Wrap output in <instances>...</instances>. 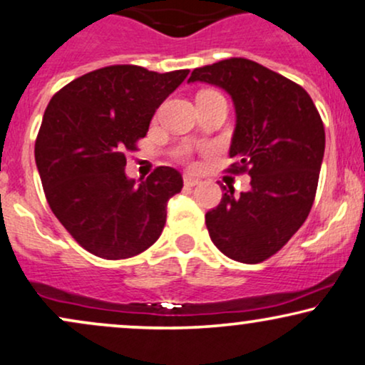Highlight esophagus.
Listing matches in <instances>:
<instances>
[{"instance_id":"1","label":"esophagus","mask_w":365,"mask_h":365,"mask_svg":"<svg viewBox=\"0 0 365 365\" xmlns=\"http://www.w3.org/2000/svg\"><path fill=\"white\" fill-rule=\"evenodd\" d=\"M183 183H185V187H195L200 183V178L194 177V175H185L183 177Z\"/></svg>"}]
</instances>
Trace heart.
<instances>
[{
	"label": "heart",
	"instance_id": "obj_1",
	"mask_svg": "<svg viewBox=\"0 0 365 365\" xmlns=\"http://www.w3.org/2000/svg\"><path fill=\"white\" fill-rule=\"evenodd\" d=\"M188 155V149L187 148H180L178 151H177V156H180V158H185Z\"/></svg>",
	"mask_w": 365,
	"mask_h": 365
}]
</instances>
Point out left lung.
I'll return each instance as SVG.
<instances>
[{
  "label": "left lung",
  "instance_id": "1",
  "mask_svg": "<svg viewBox=\"0 0 365 365\" xmlns=\"http://www.w3.org/2000/svg\"><path fill=\"white\" fill-rule=\"evenodd\" d=\"M231 96L236 112L231 173L252 177L250 190L225 195L205 214L212 243L231 260L260 263L302 226L314 202L324 155V127L304 88L243 57L192 71Z\"/></svg>",
  "mask_w": 365,
  "mask_h": 365
}]
</instances>
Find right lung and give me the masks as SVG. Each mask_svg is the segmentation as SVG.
<instances>
[{"mask_svg":"<svg viewBox=\"0 0 365 365\" xmlns=\"http://www.w3.org/2000/svg\"><path fill=\"white\" fill-rule=\"evenodd\" d=\"M188 69H96L52 96L35 140V163L52 212L83 248L105 260L143 253L160 238L182 175L160 166L138 183L125 155Z\"/></svg>","mask_w":365,"mask_h":365,"instance_id":"right-lung-1","label":"right lung"}]
</instances>
